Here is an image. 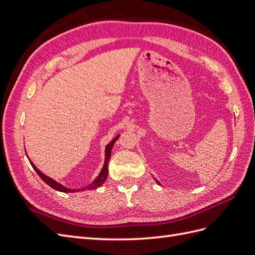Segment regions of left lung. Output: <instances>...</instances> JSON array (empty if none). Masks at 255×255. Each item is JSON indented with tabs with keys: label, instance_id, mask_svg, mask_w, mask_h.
<instances>
[{
	"label": "left lung",
	"instance_id": "obj_1",
	"mask_svg": "<svg viewBox=\"0 0 255 255\" xmlns=\"http://www.w3.org/2000/svg\"><path fill=\"white\" fill-rule=\"evenodd\" d=\"M156 183H157V184H159V182H158V181H156Z\"/></svg>",
	"mask_w": 255,
	"mask_h": 255
}]
</instances>
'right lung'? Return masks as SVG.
<instances>
[{"label":"right lung","mask_w":255,"mask_h":255,"mask_svg":"<svg viewBox=\"0 0 255 255\" xmlns=\"http://www.w3.org/2000/svg\"><path fill=\"white\" fill-rule=\"evenodd\" d=\"M119 136H120V135L116 136V137L114 138V139H113L109 144L106 145V148H105V161H104V165H103L102 170H101V172L99 173V175L97 176V179H96L94 182H92L91 184H89L88 186L83 187V188H81V189H71V188L65 187L64 185H61V184L57 183L56 181H54L53 179H51V177H49L48 175L43 174V173L39 170V169H38V168L32 163V161H30V159H29V163H30V165H32V167L35 169V171L37 172V174L41 177V180H42L44 183H47L50 187H52L53 189H55V190H58V191H61V192H76V191H82V190L96 189V188L101 186V185L105 182L106 177H107V174H109V161H110V158H111L112 149H113V146H114L116 140H117L118 138H119Z\"/></svg>","instance_id":"add662e5"}]
</instances>
